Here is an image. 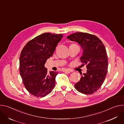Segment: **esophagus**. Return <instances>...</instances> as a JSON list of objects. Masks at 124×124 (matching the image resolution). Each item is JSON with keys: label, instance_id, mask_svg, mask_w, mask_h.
<instances>
[{"label": "esophagus", "instance_id": "34e87169", "mask_svg": "<svg viewBox=\"0 0 124 124\" xmlns=\"http://www.w3.org/2000/svg\"><path fill=\"white\" fill-rule=\"evenodd\" d=\"M63 72L65 73H67V74H69L70 72V70H69L68 69H64L63 70Z\"/></svg>", "mask_w": 124, "mask_h": 124}]
</instances>
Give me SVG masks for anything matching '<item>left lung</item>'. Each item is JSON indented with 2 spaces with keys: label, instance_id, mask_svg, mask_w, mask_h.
Here are the masks:
<instances>
[{
  "label": "left lung",
  "instance_id": "1",
  "mask_svg": "<svg viewBox=\"0 0 124 124\" xmlns=\"http://www.w3.org/2000/svg\"><path fill=\"white\" fill-rule=\"evenodd\" d=\"M67 38L80 45L83 50L80 61L83 65H86L87 69L74 86L82 94H93L101 87L107 74L108 58L105 47L98 37L89 33L77 32Z\"/></svg>",
  "mask_w": 124,
  "mask_h": 124
}]
</instances>
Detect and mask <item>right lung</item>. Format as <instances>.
Returning a JSON list of instances; mask_svg holds the SVG:
<instances>
[{
    "label": "right lung",
    "instance_id": "right-lung-1",
    "mask_svg": "<svg viewBox=\"0 0 124 124\" xmlns=\"http://www.w3.org/2000/svg\"><path fill=\"white\" fill-rule=\"evenodd\" d=\"M63 35L45 33L29 41L20 57V73L26 89L36 97L49 94L55 86L58 72H48L46 60L54 54Z\"/></svg>",
    "mask_w": 124,
    "mask_h": 124
}]
</instances>
